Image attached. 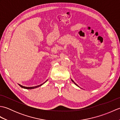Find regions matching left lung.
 Segmentation results:
<instances>
[{
    "label": "left lung",
    "instance_id": "1",
    "mask_svg": "<svg viewBox=\"0 0 120 120\" xmlns=\"http://www.w3.org/2000/svg\"><path fill=\"white\" fill-rule=\"evenodd\" d=\"M71 80H72V81H73V82H74V83H75V85H76V86H78V85H77V84H76V83H75V82H74V81H73V80H72V79H71Z\"/></svg>",
    "mask_w": 120,
    "mask_h": 120
}]
</instances>
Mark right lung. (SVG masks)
<instances>
[{
    "label": "right lung",
    "mask_w": 120,
    "mask_h": 120,
    "mask_svg": "<svg viewBox=\"0 0 120 120\" xmlns=\"http://www.w3.org/2000/svg\"><path fill=\"white\" fill-rule=\"evenodd\" d=\"M47 81V80L45 82H46ZM45 82L43 83H42V84H41V85H39V86H30V87H27V86H22V85H19H19L20 86H21V87H22V88H24V89H34V88H38V87H39V86H41L42 85H43V84H44Z\"/></svg>",
    "instance_id": "right-lung-1"
}]
</instances>
